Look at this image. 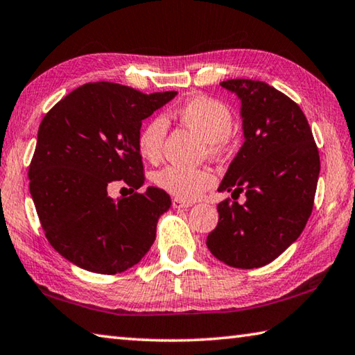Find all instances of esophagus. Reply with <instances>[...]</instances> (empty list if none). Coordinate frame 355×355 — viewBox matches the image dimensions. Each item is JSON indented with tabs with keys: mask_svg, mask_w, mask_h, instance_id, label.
Wrapping results in <instances>:
<instances>
[{
	"mask_svg": "<svg viewBox=\"0 0 355 355\" xmlns=\"http://www.w3.org/2000/svg\"><path fill=\"white\" fill-rule=\"evenodd\" d=\"M172 207L173 208H189V207H192V203L191 202H186V200H182V199H172Z\"/></svg>",
	"mask_w": 355,
	"mask_h": 355,
	"instance_id": "1",
	"label": "esophagus"
}]
</instances>
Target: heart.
Wrapping results in <instances>:
<instances>
[{
  "mask_svg": "<svg viewBox=\"0 0 355 355\" xmlns=\"http://www.w3.org/2000/svg\"><path fill=\"white\" fill-rule=\"evenodd\" d=\"M177 116L205 139L209 152H218L233 131V116L228 107L218 100L197 97L186 101L177 110ZM167 131L164 117H155L146 123L137 136V150L144 159L156 163ZM153 183L178 199L192 200L214 183V175L208 169H186L180 166H166L153 175Z\"/></svg>",
  "mask_w": 355,
  "mask_h": 355,
  "instance_id": "obj_1",
  "label": "heart"
}]
</instances>
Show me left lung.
I'll list each match as a JSON object with an SVG mask.
<instances>
[{"label":"left lung","mask_w":355,"mask_h":355,"mask_svg":"<svg viewBox=\"0 0 355 355\" xmlns=\"http://www.w3.org/2000/svg\"><path fill=\"white\" fill-rule=\"evenodd\" d=\"M241 100L244 142L218 191H244L245 202L224 200L207 245L232 268L254 269L275 260L302 233L313 209L320 153L300 107L269 84L227 80Z\"/></svg>","instance_id":"obj_1"}]
</instances>
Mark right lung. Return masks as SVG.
<instances>
[{"label":"right lung","instance_id":"right-lung-1","mask_svg":"<svg viewBox=\"0 0 355 355\" xmlns=\"http://www.w3.org/2000/svg\"><path fill=\"white\" fill-rule=\"evenodd\" d=\"M177 92L142 94L116 83L83 84L46 112L29 166V192L50 244L78 268L123 272L139 263L172 202L144 184L137 150L142 120ZM123 179L134 194L112 200Z\"/></svg>","mask_w":355,"mask_h":355}]
</instances>
